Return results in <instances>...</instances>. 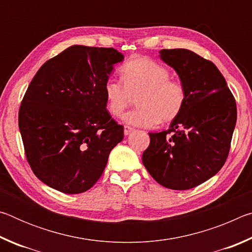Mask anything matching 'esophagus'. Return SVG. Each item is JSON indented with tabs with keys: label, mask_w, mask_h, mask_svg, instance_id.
<instances>
[{
	"label": "esophagus",
	"mask_w": 252,
	"mask_h": 252,
	"mask_svg": "<svg viewBox=\"0 0 252 252\" xmlns=\"http://www.w3.org/2000/svg\"><path fill=\"white\" fill-rule=\"evenodd\" d=\"M134 129L129 126H125V135H129L131 132H133Z\"/></svg>",
	"instance_id": "1"
}]
</instances>
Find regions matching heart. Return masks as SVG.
I'll return each instance as SVG.
<instances>
[{
    "label": "heart",
    "mask_w": 252,
    "mask_h": 252,
    "mask_svg": "<svg viewBox=\"0 0 252 252\" xmlns=\"http://www.w3.org/2000/svg\"><path fill=\"white\" fill-rule=\"evenodd\" d=\"M121 81L104 83L106 108L113 117H121L133 97L138 109L127 112L123 121L140 127L173 121L186 104L187 91L181 81L170 79V72L150 59L138 58L120 67Z\"/></svg>",
    "instance_id": "heart-1"
}]
</instances>
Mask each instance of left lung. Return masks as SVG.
<instances>
[{"mask_svg": "<svg viewBox=\"0 0 252 252\" xmlns=\"http://www.w3.org/2000/svg\"><path fill=\"white\" fill-rule=\"evenodd\" d=\"M187 91L186 104L169 129L149 133L142 162L168 189L188 190L222 168L237 122V105L227 82L211 61L187 49L161 50Z\"/></svg>", "mask_w": 252, "mask_h": 252, "instance_id": "1", "label": "left lung"}]
</instances>
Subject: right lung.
<instances>
[{"mask_svg":"<svg viewBox=\"0 0 252 252\" xmlns=\"http://www.w3.org/2000/svg\"><path fill=\"white\" fill-rule=\"evenodd\" d=\"M125 57L113 48L72 45L42 65L25 92L19 127L34 174L63 193L99 180L123 126L106 110L104 83Z\"/></svg>","mask_w":252,"mask_h":252,"instance_id":"1","label":"right lung"}]
</instances>
